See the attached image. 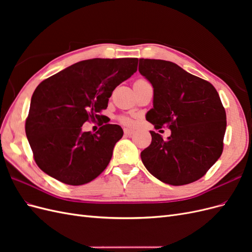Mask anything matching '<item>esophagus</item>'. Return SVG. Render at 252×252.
I'll use <instances>...</instances> for the list:
<instances>
[{
  "mask_svg": "<svg viewBox=\"0 0 252 252\" xmlns=\"http://www.w3.org/2000/svg\"><path fill=\"white\" fill-rule=\"evenodd\" d=\"M133 130L132 129H128V128H125L124 129V133H125V135H128V136H130V135H132L133 134Z\"/></svg>",
  "mask_w": 252,
  "mask_h": 252,
  "instance_id": "34e87169",
  "label": "esophagus"
}]
</instances>
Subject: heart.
Masks as SVG:
<instances>
[{
  "label": "heart",
  "instance_id": "b5f03b06",
  "mask_svg": "<svg viewBox=\"0 0 252 252\" xmlns=\"http://www.w3.org/2000/svg\"><path fill=\"white\" fill-rule=\"evenodd\" d=\"M139 81H145V80H139ZM121 122H122V123L126 124V125H130L131 124V120L129 119V118H125V117L121 118Z\"/></svg>",
  "mask_w": 252,
  "mask_h": 252
}]
</instances>
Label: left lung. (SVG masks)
I'll list each match as a JSON object with an SVG mask.
<instances>
[{
	"label": "left lung",
	"instance_id": "1",
	"mask_svg": "<svg viewBox=\"0 0 252 252\" xmlns=\"http://www.w3.org/2000/svg\"><path fill=\"white\" fill-rule=\"evenodd\" d=\"M139 71L154 87L146 120L171 130L167 140L150 131L151 144L141 152L144 166L169 185L197 181L223 152L227 123L218 91L169 61L140 59Z\"/></svg>",
	"mask_w": 252,
	"mask_h": 252
}]
</instances>
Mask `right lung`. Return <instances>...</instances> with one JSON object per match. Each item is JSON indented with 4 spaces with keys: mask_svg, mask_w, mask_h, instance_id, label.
<instances>
[{
    "mask_svg": "<svg viewBox=\"0 0 252 252\" xmlns=\"http://www.w3.org/2000/svg\"><path fill=\"white\" fill-rule=\"evenodd\" d=\"M138 59L81 61L39 84L30 102L25 131L36 165L68 185L94 180L109 164L123 129L105 124L83 132L108 106L112 91L138 69Z\"/></svg>",
    "mask_w": 252,
    "mask_h": 252,
    "instance_id": "1",
    "label": "right lung"
}]
</instances>
